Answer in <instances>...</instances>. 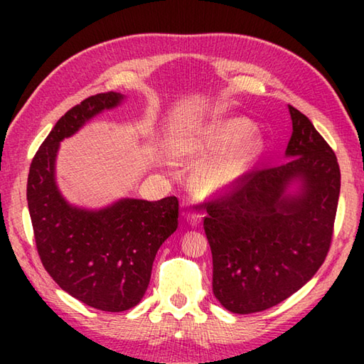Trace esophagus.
I'll use <instances>...</instances> for the list:
<instances>
[{"instance_id":"obj_1","label":"esophagus","mask_w":364,"mask_h":364,"mask_svg":"<svg viewBox=\"0 0 364 364\" xmlns=\"http://www.w3.org/2000/svg\"><path fill=\"white\" fill-rule=\"evenodd\" d=\"M186 218L192 223V225H198L203 215H202V213H200L198 210H188L186 211Z\"/></svg>"}]
</instances>
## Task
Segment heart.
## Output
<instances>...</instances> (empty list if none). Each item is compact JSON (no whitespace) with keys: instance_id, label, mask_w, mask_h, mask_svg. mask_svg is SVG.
<instances>
[{"instance_id":"1","label":"heart","mask_w":364,"mask_h":364,"mask_svg":"<svg viewBox=\"0 0 364 364\" xmlns=\"http://www.w3.org/2000/svg\"><path fill=\"white\" fill-rule=\"evenodd\" d=\"M252 131L253 125L245 119H227L214 123L203 131L200 154L203 158H210L227 151L231 146L241 142L242 139L250 136ZM259 151V141H249L237 146V149L227 153L225 156L208 164L197 176L198 184L206 191L231 186L249 172Z\"/></svg>"}]
</instances>
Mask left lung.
Returning a JSON list of instances; mask_svg holds the SVG:
<instances>
[{
    "label": "left lung",
    "instance_id": "obj_1",
    "mask_svg": "<svg viewBox=\"0 0 364 364\" xmlns=\"http://www.w3.org/2000/svg\"><path fill=\"white\" fill-rule=\"evenodd\" d=\"M292 136L282 166L252 168L206 202L213 291L231 313L275 306L318 272L333 237L341 172L335 151L289 105ZM302 183L286 196L289 181Z\"/></svg>",
    "mask_w": 364,
    "mask_h": 364
}]
</instances>
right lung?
<instances>
[{
    "mask_svg": "<svg viewBox=\"0 0 364 364\" xmlns=\"http://www.w3.org/2000/svg\"><path fill=\"white\" fill-rule=\"evenodd\" d=\"M115 92L73 106L38 146L29 167L26 198L37 253L46 272L75 299L102 311L136 306L150 283L154 257L178 228L176 197L158 202L125 198L102 211L68 205L54 183L59 142L103 109L117 106Z\"/></svg>",
    "mask_w": 364,
    "mask_h": 364,
    "instance_id": "obj_1",
    "label": "right lung"
}]
</instances>
